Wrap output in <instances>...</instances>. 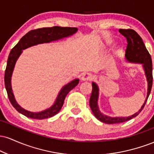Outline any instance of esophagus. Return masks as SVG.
Segmentation results:
<instances>
[{
    "label": "esophagus",
    "mask_w": 154,
    "mask_h": 154,
    "mask_svg": "<svg viewBox=\"0 0 154 154\" xmlns=\"http://www.w3.org/2000/svg\"><path fill=\"white\" fill-rule=\"evenodd\" d=\"M92 75L90 73H84L82 74V77H81V80L82 81H88L92 79Z\"/></svg>",
    "instance_id": "esophagus-1"
}]
</instances>
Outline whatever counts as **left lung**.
<instances>
[{
	"instance_id": "obj_1",
	"label": "left lung",
	"mask_w": 154,
	"mask_h": 154,
	"mask_svg": "<svg viewBox=\"0 0 154 154\" xmlns=\"http://www.w3.org/2000/svg\"><path fill=\"white\" fill-rule=\"evenodd\" d=\"M119 32L125 37L128 41V46L125 51V59L129 63H140L142 64L143 69L145 72V75L146 77L148 82L147 96L145 100L144 103L139 109L137 112L135 113L131 116H117V117H112L103 114L100 111L98 107V97H99V88L96 83L92 82V91L91 96L90 98V106L93 114L95 117L100 122L106 124H116L121 123L124 122L128 121L132 118L137 116L140 113L145 106L146 101H147L148 96L151 93L152 88V82H153V75H152V60L151 55L149 54L146 46H145L142 38L140 35L133 29H120Z\"/></svg>"
}]
</instances>
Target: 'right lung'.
<instances>
[{"mask_svg": "<svg viewBox=\"0 0 154 154\" xmlns=\"http://www.w3.org/2000/svg\"><path fill=\"white\" fill-rule=\"evenodd\" d=\"M77 30L78 29L76 27H62V26H57L34 29V30L29 31L24 36H23L19 43L11 49L8 56V61H7L4 82L10 102L17 111H19L23 115L26 116V117L36 119H44L52 117L59 112L66 95L68 94L69 92L72 91L78 85L79 81L78 78L73 79L71 82L63 86L58 93L54 104L51 106L39 112H32L21 107L16 100L11 86L12 74L14 69L17 61L20 55L22 54L23 50L34 46V45H37L38 44L49 43L51 42L62 40L63 38H68L75 34Z\"/></svg>", "mask_w": 154, "mask_h": 154, "instance_id": "1", "label": "right lung"}]
</instances>
